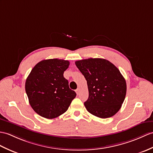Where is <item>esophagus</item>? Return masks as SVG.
<instances>
[{
	"label": "esophagus",
	"mask_w": 153,
	"mask_h": 153,
	"mask_svg": "<svg viewBox=\"0 0 153 153\" xmlns=\"http://www.w3.org/2000/svg\"><path fill=\"white\" fill-rule=\"evenodd\" d=\"M76 92L77 94L79 95V88H77V89H76Z\"/></svg>",
	"instance_id": "1"
}]
</instances>
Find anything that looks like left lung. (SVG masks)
Returning a JSON list of instances; mask_svg holds the SVG:
<instances>
[{
  "label": "left lung",
  "mask_w": 153,
  "mask_h": 153,
  "mask_svg": "<svg viewBox=\"0 0 153 153\" xmlns=\"http://www.w3.org/2000/svg\"><path fill=\"white\" fill-rule=\"evenodd\" d=\"M75 63L87 80L88 98L84 105L87 111L102 119L116 114L126 93V81L119 70L104 59L90 58Z\"/></svg>",
  "instance_id": "obj_1"
}]
</instances>
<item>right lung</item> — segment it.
Returning a JSON list of instances; mask_svg holds the SVG:
<instances>
[{"label": "right lung", "mask_w": 153, "mask_h": 153, "mask_svg": "<svg viewBox=\"0 0 153 153\" xmlns=\"http://www.w3.org/2000/svg\"><path fill=\"white\" fill-rule=\"evenodd\" d=\"M69 65L68 60L47 59L31 70L26 79L25 91L30 106L39 115L56 118L67 111L76 97L63 76Z\"/></svg>", "instance_id": "1"}]
</instances>
